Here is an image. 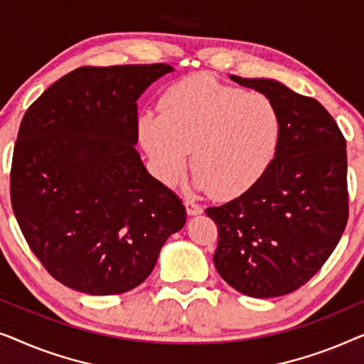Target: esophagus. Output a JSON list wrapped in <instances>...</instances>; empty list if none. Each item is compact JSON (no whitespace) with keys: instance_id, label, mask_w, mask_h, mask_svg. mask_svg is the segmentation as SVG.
<instances>
[{"instance_id":"34e87169","label":"esophagus","mask_w":364,"mask_h":364,"mask_svg":"<svg viewBox=\"0 0 364 364\" xmlns=\"http://www.w3.org/2000/svg\"><path fill=\"white\" fill-rule=\"evenodd\" d=\"M186 208H187L188 215H197V213H202V210H203L200 203H197L196 200H191V198H187L186 200Z\"/></svg>"}]
</instances>
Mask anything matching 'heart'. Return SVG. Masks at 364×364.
<instances>
[{
	"mask_svg": "<svg viewBox=\"0 0 364 364\" xmlns=\"http://www.w3.org/2000/svg\"><path fill=\"white\" fill-rule=\"evenodd\" d=\"M161 109L139 117V136L166 183L181 181L193 151L198 186L233 198L255 186L277 156L280 114L265 94L197 73L173 82Z\"/></svg>",
	"mask_w": 364,
	"mask_h": 364,
	"instance_id": "1",
	"label": "heart"
}]
</instances>
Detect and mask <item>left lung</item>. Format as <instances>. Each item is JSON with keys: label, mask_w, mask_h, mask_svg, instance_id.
Returning <instances> with one entry per match:
<instances>
[{"label": "left lung", "mask_w": 364, "mask_h": 364, "mask_svg": "<svg viewBox=\"0 0 364 364\" xmlns=\"http://www.w3.org/2000/svg\"><path fill=\"white\" fill-rule=\"evenodd\" d=\"M230 77L275 104L282 131L265 176L205 210L218 228L213 263L243 295H288L320 272L345 232L346 141L316 99L272 79Z\"/></svg>", "instance_id": "obj_1"}]
</instances>
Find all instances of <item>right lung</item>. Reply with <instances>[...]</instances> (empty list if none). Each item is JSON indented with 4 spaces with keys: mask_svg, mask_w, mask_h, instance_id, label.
Wrapping results in <instances>:
<instances>
[{
    "mask_svg": "<svg viewBox=\"0 0 364 364\" xmlns=\"http://www.w3.org/2000/svg\"><path fill=\"white\" fill-rule=\"evenodd\" d=\"M168 64L82 66L28 107L11 162V205L49 275L87 295L146 280L187 212L134 144L137 99Z\"/></svg>",
    "mask_w": 364,
    "mask_h": 364,
    "instance_id": "obj_1",
    "label": "right lung"
}]
</instances>
